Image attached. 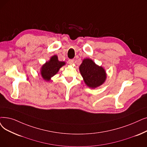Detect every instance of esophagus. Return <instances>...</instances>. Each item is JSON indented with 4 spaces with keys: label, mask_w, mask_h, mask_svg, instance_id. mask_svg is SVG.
Wrapping results in <instances>:
<instances>
[{
    "label": "esophagus",
    "mask_w": 147,
    "mask_h": 147,
    "mask_svg": "<svg viewBox=\"0 0 147 147\" xmlns=\"http://www.w3.org/2000/svg\"><path fill=\"white\" fill-rule=\"evenodd\" d=\"M68 62L69 64L72 65L73 63V62H74V60H73V59H69V60L68 61Z\"/></svg>",
    "instance_id": "esophagus-1"
}]
</instances>
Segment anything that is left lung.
<instances>
[{"label": "left lung", "mask_w": 147, "mask_h": 147, "mask_svg": "<svg viewBox=\"0 0 147 147\" xmlns=\"http://www.w3.org/2000/svg\"><path fill=\"white\" fill-rule=\"evenodd\" d=\"M84 82L89 87L95 88L104 83L106 78L105 69L90 59H85L79 67Z\"/></svg>", "instance_id": "8db88e82"}]
</instances>
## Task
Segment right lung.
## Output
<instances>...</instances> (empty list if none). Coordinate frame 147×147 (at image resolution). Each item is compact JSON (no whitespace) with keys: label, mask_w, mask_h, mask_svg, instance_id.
<instances>
[{"label":"right lung","mask_w":147,"mask_h":147,"mask_svg":"<svg viewBox=\"0 0 147 147\" xmlns=\"http://www.w3.org/2000/svg\"><path fill=\"white\" fill-rule=\"evenodd\" d=\"M65 63L64 62L59 61L57 56H52L50 60L43 65L41 68V74L42 78L47 81L50 80V78L58 73L60 68L64 65Z\"/></svg>","instance_id":"right-lung-1"}]
</instances>
